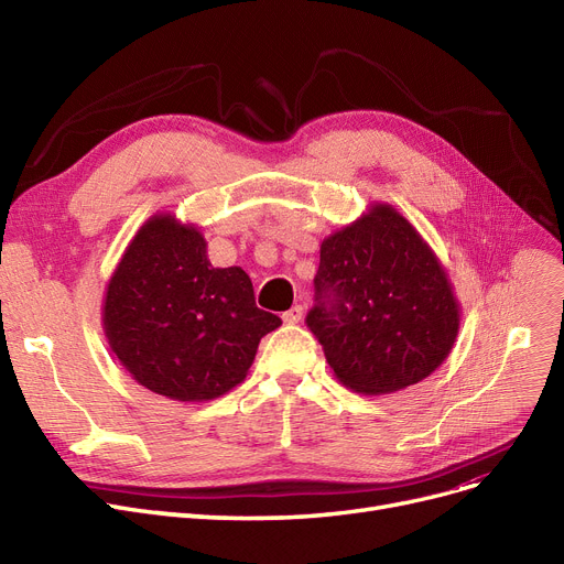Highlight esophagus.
I'll return each mask as SVG.
<instances>
[{
  "mask_svg": "<svg viewBox=\"0 0 564 564\" xmlns=\"http://www.w3.org/2000/svg\"><path fill=\"white\" fill-rule=\"evenodd\" d=\"M304 313H306V306H302V304L292 306L290 311H285V313H283V322H288V324H297V322H302Z\"/></svg>",
  "mask_w": 564,
  "mask_h": 564,
  "instance_id": "34e87169",
  "label": "esophagus"
}]
</instances>
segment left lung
<instances>
[{"label":"left lung","instance_id":"1","mask_svg":"<svg viewBox=\"0 0 564 564\" xmlns=\"http://www.w3.org/2000/svg\"><path fill=\"white\" fill-rule=\"evenodd\" d=\"M306 324L340 383L387 395L446 361L459 302L423 235L393 205L372 203L322 242Z\"/></svg>","mask_w":564,"mask_h":564}]
</instances>
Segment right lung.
Returning a JSON list of instances; mask_svg holds the SVG:
<instances>
[{
    "instance_id": "right-lung-1",
    "label": "right lung",
    "mask_w": 564,
    "mask_h": 564,
    "mask_svg": "<svg viewBox=\"0 0 564 564\" xmlns=\"http://www.w3.org/2000/svg\"><path fill=\"white\" fill-rule=\"evenodd\" d=\"M281 317L256 306L242 267H213L194 224L148 219L107 283L102 329L116 359L148 391L215 400L242 383Z\"/></svg>"
}]
</instances>
